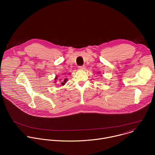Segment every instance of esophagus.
Here are the masks:
<instances>
[{
	"instance_id": "34e87169",
	"label": "esophagus",
	"mask_w": 155,
	"mask_h": 155,
	"mask_svg": "<svg viewBox=\"0 0 155 155\" xmlns=\"http://www.w3.org/2000/svg\"><path fill=\"white\" fill-rule=\"evenodd\" d=\"M78 69L79 70H84L85 69V67L84 66H79L78 67Z\"/></svg>"
}]
</instances>
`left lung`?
I'll list each match as a JSON object with an SVG mask.
<instances>
[{
  "label": "left lung",
  "mask_w": 155,
  "mask_h": 155,
  "mask_svg": "<svg viewBox=\"0 0 155 155\" xmlns=\"http://www.w3.org/2000/svg\"><path fill=\"white\" fill-rule=\"evenodd\" d=\"M98 74H99V72H98Z\"/></svg>",
  "instance_id": "1"
}]
</instances>
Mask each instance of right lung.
Returning <instances> with one entry per match:
<instances>
[{
  "label": "right lung",
  "instance_id": "add662e5",
  "mask_svg": "<svg viewBox=\"0 0 155 155\" xmlns=\"http://www.w3.org/2000/svg\"><path fill=\"white\" fill-rule=\"evenodd\" d=\"M58 76H56L55 77V78H54V83H56V81H57V80H58ZM61 80V81L60 80ZM67 80H68V78H65L64 80H61V79H59V81H60V85H62V86H63V85H64L65 84V83H66V82H67Z\"/></svg>",
  "mask_w": 155,
  "mask_h": 155
}]
</instances>
